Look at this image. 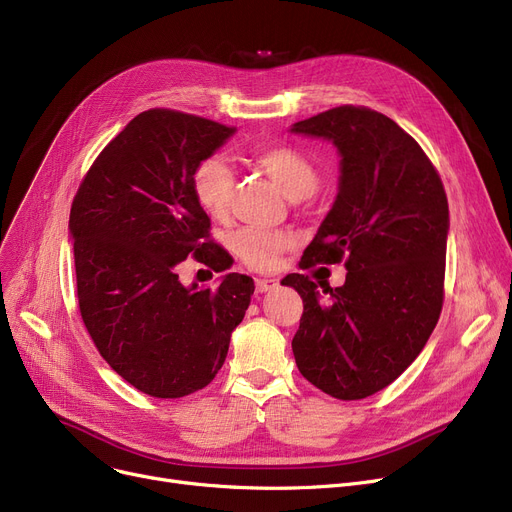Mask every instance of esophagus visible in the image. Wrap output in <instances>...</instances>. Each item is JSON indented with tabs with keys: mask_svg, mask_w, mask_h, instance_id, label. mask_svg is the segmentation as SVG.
<instances>
[{
	"mask_svg": "<svg viewBox=\"0 0 512 512\" xmlns=\"http://www.w3.org/2000/svg\"><path fill=\"white\" fill-rule=\"evenodd\" d=\"M276 286H278V280H274V278H257L255 280L257 292H267V290H272Z\"/></svg>",
	"mask_w": 512,
	"mask_h": 512,
	"instance_id": "34e87169",
	"label": "esophagus"
}]
</instances>
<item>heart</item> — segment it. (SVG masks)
<instances>
[{
    "label": "heart",
    "instance_id": "b5f03b06",
    "mask_svg": "<svg viewBox=\"0 0 512 512\" xmlns=\"http://www.w3.org/2000/svg\"><path fill=\"white\" fill-rule=\"evenodd\" d=\"M253 161L270 176L288 199H307L319 188V172L313 161L299 149L288 145L265 147L255 153ZM193 195L199 207L213 220H226L236 191V176L222 155L201 159L191 176ZM234 255L255 272H270L280 257L297 245L290 230H263L245 226L228 238Z\"/></svg>",
    "mask_w": 512,
    "mask_h": 512
}]
</instances>
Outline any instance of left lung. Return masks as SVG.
<instances>
[{
    "label": "left lung",
    "mask_w": 512,
    "mask_h": 512,
    "mask_svg": "<svg viewBox=\"0 0 512 512\" xmlns=\"http://www.w3.org/2000/svg\"><path fill=\"white\" fill-rule=\"evenodd\" d=\"M290 130L332 141L342 157L336 201L299 267L348 270L338 288L303 274L282 280L303 299L294 361L321 392L367 398L417 359L440 319L444 184L411 134L369 107H332Z\"/></svg>",
    "instance_id": "8db88e82"
}]
</instances>
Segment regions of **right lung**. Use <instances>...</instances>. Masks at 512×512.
<instances>
[{
    "instance_id": "right-lung-1",
    "label": "right lung",
    "mask_w": 512,
    "mask_h": 512,
    "mask_svg": "<svg viewBox=\"0 0 512 512\" xmlns=\"http://www.w3.org/2000/svg\"><path fill=\"white\" fill-rule=\"evenodd\" d=\"M234 130L147 110L105 145L72 201L80 317L110 367L155 398L193 394L215 378L255 290L245 274H226L215 290L178 280L186 257L215 272L232 265L209 238L191 176Z\"/></svg>"
}]
</instances>
